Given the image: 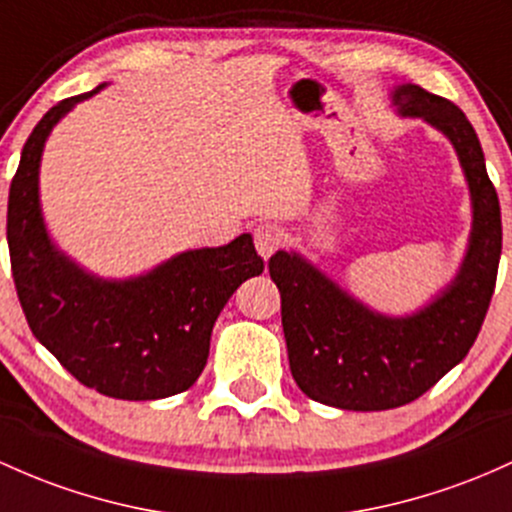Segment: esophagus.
<instances>
[{"mask_svg":"<svg viewBox=\"0 0 512 512\" xmlns=\"http://www.w3.org/2000/svg\"><path fill=\"white\" fill-rule=\"evenodd\" d=\"M282 243H284L282 228L274 226V223H262V226H257L255 247H257V252H260L262 260H269V257H272L274 252L282 247Z\"/></svg>","mask_w":512,"mask_h":512,"instance_id":"esophagus-1","label":"esophagus"}]
</instances>
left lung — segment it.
Returning a JSON list of instances; mask_svg holds the SVG:
<instances>
[{"label":"left lung","instance_id":"8db88e82","mask_svg":"<svg viewBox=\"0 0 512 512\" xmlns=\"http://www.w3.org/2000/svg\"><path fill=\"white\" fill-rule=\"evenodd\" d=\"M391 101L398 114L428 121L454 145L474 221L457 277L428 306L403 318L367 308L299 252L269 257L294 381L308 398L342 411L406 406L457 367L484 325L501 262V204L464 111L418 84L396 87Z\"/></svg>","mask_w":512,"mask_h":512}]
</instances>
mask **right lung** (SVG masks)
Segmentation results:
<instances>
[{
    "label": "right lung",
    "mask_w": 512,
    "mask_h": 512,
    "mask_svg": "<svg viewBox=\"0 0 512 512\" xmlns=\"http://www.w3.org/2000/svg\"><path fill=\"white\" fill-rule=\"evenodd\" d=\"M101 87L55 104L21 150L7 209L11 274L31 333L80 384L123 401H155L199 379L218 313L265 262L243 233L116 282L84 272L50 243L38 201L43 145L55 123Z\"/></svg>",
    "instance_id": "right-lung-1"
}]
</instances>
